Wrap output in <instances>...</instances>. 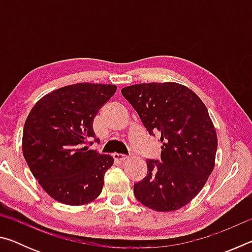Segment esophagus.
Instances as JSON below:
<instances>
[{"label":"esophagus","mask_w":252,"mask_h":252,"mask_svg":"<svg viewBox=\"0 0 252 252\" xmlns=\"http://www.w3.org/2000/svg\"><path fill=\"white\" fill-rule=\"evenodd\" d=\"M113 158L116 160H118V161H125V160H126L127 159V157L126 156H125V155H121V153H114L113 155Z\"/></svg>","instance_id":"1"}]
</instances>
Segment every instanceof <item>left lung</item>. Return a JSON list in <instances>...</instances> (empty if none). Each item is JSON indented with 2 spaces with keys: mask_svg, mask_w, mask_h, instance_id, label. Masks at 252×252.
I'll list each match as a JSON object with an SVG mask.
<instances>
[{
  "mask_svg": "<svg viewBox=\"0 0 252 252\" xmlns=\"http://www.w3.org/2000/svg\"><path fill=\"white\" fill-rule=\"evenodd\" d=\"M121 93L162 144L161 160L148 159L147 176L134 185L135 198L159 212L185 207L215 167L218 140L206 105L176 82L134 84Z\"/></svg>",
  "mask_w": 252,
  "mask_h": 252,
  "instance_id": "left-lung-1",
  "label": "left lung"
}]
</instances>
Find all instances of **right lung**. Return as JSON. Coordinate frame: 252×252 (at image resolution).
I'll use <instances>...</instances> for the list:
<instances>
[{"mask_svg": "<svg viewBox=\"0 0 252 252\" xmlns=\"http://www.w3.org/2000/svg\"><path fill=\"white\" fill-rule=\"evenodd\" d=\"M117 85L76 83L36 102L23 129L22 150L40 186L57 201L81 206L99 197L113 158L89 150L93 120ZM91 144L93 142H90Z\"/></svg>", "mask_w": 252, "mask_h": 252, "instance_id": "right-lung-1", "label": "right lung"}]
</instances>
